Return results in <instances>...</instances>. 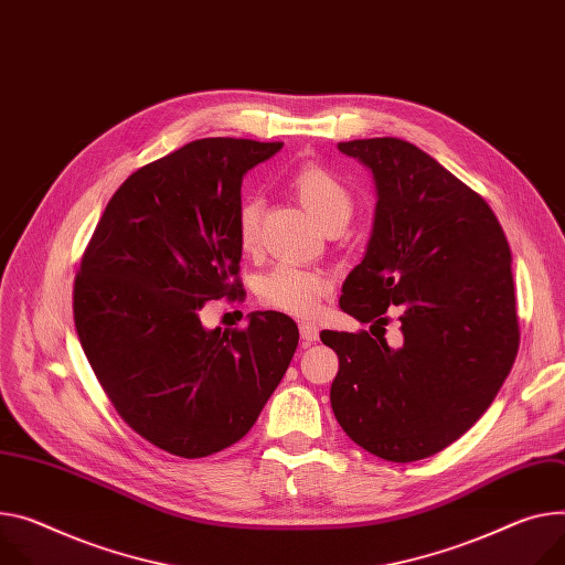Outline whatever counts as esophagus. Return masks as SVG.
I'll return each mask as SVG.
<instances>
[{"label":"esophagus","mask_w":565,"mask_h":565,"mask_svg":"<svg viewBox=\"0 0 565 565\" xmlns=\"http://www.w3.org/2000/svg\"><path fill=\"white\" fill-rule=\"evenodd\" d=\"M300 339L306 345L319 341V328L315 323H300Z\"/></svg>","instance_id":"1"}]
</instances>
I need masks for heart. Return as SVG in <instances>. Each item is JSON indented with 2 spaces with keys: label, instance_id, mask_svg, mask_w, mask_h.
<instances>
[{
  "label": "heart",
  "instance_id": "obj_1",
  "mask_svg": "<svg viewBox=\"0 0 565 565\" xmlns=\"http://www.w3.org/2000/svg\"><path fill=\"white\" fill-rule=\"evenodd\" d=\"M289 190L306 205V210L326 228L337 220H349L353 210L351 192L334 177V173L319 164L306 162L291 171ZM259 214L263 201L248 196L242 201L235 216V233L242 250L253 253L259 244ZM332 280L321 269H302L296 265H278L259 278L257 294L265 306L285 312L289 317L308 319L315 317L323 296L330 291Z\"/></svg>",
  "mask_w": 565,
  "mask_h": 565
}]
</instances>
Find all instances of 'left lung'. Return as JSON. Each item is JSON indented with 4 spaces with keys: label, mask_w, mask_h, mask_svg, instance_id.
Returning <instances> with one entry per match:
<instances>
[{
    "label": "left lung",
    "mask_w": 565,
    "mask_h": 565,
    "mask_svg": "<svg viewBox=\"0 0 565 565\" xmlns=\"http://www.w3.org/2000/svg\"><path fill=\"white\" fill-rule=\"evenodd\" d=\"M371 169L373 233L339 308L386 326L401 308V349L362 332L323 330L337 353L334 418L386 461H416L457 441L480 418L518 353L511 250L489 203L398 138L339 142Z\"/></svg>",
    "instance_id": "left-lung-1"
}]
</instances>
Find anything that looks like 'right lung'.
I'll return each instance as SVG.
<instances>
[{
    "instance_id": "add662e5",
    "label": "right lung",
    "mask_w": 565,
    "mask_h": 565,
    "mask_svg": "<svg viewBox=\"0 0 565 565\" xmlns=\"http://www.w3.org/2000/svg\"><path fill=\"white\" fill-rule=\"evenodd\" d=\"M282 142L205 138L140 167L108 201L74 280L83 353L117 414L160 450L199 459L253 427L298 345L253 312L207 330V300L239 294L242 179Z\"/></svg>"
}]
</instances>
